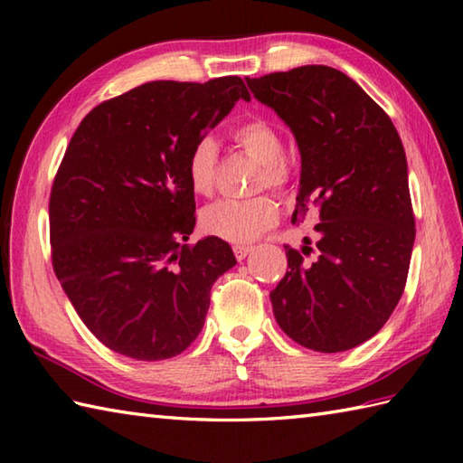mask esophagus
<instances>
[{
  "mask_svg": "<svg viewBox=\"0 0 463 463\" xmlns=\"http://www.w3.org/2000/svg\"><path fill=\"white\" fill-rule=\"evenodd\" d=\"M252 252V247H234V257L237 260H244Z\"/></svg>",
  "mask_w": 463,
  "mask_h": 463,
  "instance_id": "34e87169",
  "label": "esophagus"
}]
</instances>
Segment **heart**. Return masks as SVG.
I'll use <instances>...</instances> for the list:
<instances>
[{
    "label": "heart",
    "mask_w": 463,
    "mask_h": 463,
    "mask_svg": "<svg viewBox=\"0 0 463 463\" xmlns=\"http://www.w3.org/2000/svg\"><path fill=\"white\" fill-rule=\"evenodd\" d=\"M237 141L252 159L262 165L259 186L274 191H284L288 186L290 173L284 163V143L272 125L260 119H250L234 127ZM219 165V146L211 137L193 145L186 159V179L196 194H211ZM279 219V206L269 196H252V199H224L206 206L201 216V226L206 234L232 244H249L257 241L264 231Z\"/></svg>",
    "instance_id": "obj_1"
}]
</instances>
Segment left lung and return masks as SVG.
Returning a JSON list of instances; mask_svg holds the SVG:
<instances>
[{"label":"left lung","mask_w":463,"mask_h":463,"mask_svg":"<svg viewBox=\"0 0 463 463\" xmlns=\"http://www.w3.org/2000/svg\"><path fill=\"white\" fill-rule=\"evenodd\" d=\"M247 83L298 143L292 222L314 221L318 232L312 262L284 247L288 270L270 292L274 318L304 348L350 350L386 324L406 287L416 221L404 145L386 111L334 67L302 65Z\"/></svg>","instance_id":"obj_1"}]
</instances>
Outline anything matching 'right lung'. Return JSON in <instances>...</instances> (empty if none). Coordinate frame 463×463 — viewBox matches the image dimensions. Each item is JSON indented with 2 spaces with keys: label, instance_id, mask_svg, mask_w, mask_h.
I'll use <instances>...</instances> for the list:
<instances>
[{
  "label": "right lung",
  "instance_id": "obj_1",
  "mask_svg": "<svg viewBox=\"0 0 463 463\" xmlns=\"http://www.w3.org/2000/svg\"><path fill=\"white\" fill-rule=\"evenodd\" d=\"M239 99L241 77L151 81L97 105L77 127L49 196L57 280L107 348L173 358L203 330L214 280L237 264L229 242L194 229L193 145Z\"/></svg>",
  "mask_w": 463,
  "mask_h": 463
}]
</instances>
